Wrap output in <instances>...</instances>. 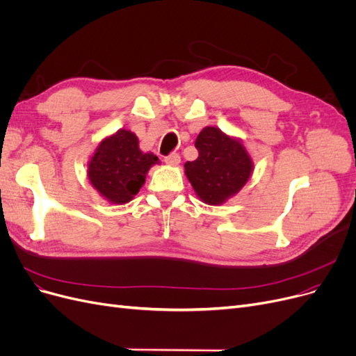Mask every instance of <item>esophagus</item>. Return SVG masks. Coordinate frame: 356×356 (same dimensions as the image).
<instances>
[{
  "instance_id": "34e87169",
  "label": "esophagus",
  "mask_w": 356,
  "mask_h": 356,
  "mask_svg": "<svg viewBox=\"0 0 356 356\" xmlns=\"http://www.w3.org/2000/svg\"><path fill=\"white\" fill-rule=\"evenodd\" d=\"M165 163H167L168 165H179V164H180V155L176 154V152L170 154L168 156H165Z\"/></svg>"
}]
</instances>
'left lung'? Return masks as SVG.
I'll list each match as a JSON object with an SVG mask.
<instances>
[{
    "instance_id": "1",
    "label": "left lung",
    "mask_w": 356,
    "mask_h": 356,
    "mask_svg": "<svg viewBox=\"0 0 356 356\" xmlns=\"http://www.w3.org/2000/svg\"><path fill=\"white\" fill-rule=\"evenodd\" d=\"M195 147L200 155L185 164V175L202 202L220 205L246 185L254 163L239 139L208 126L196 138Z\"/></svg>"
}]
</instances>
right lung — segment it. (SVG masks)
<instances>
[{
    "label": "right lung",
    "mask_w": 356,
    "mask_h": 356,
    "mask_svg": "<svg viewBox=\"0 0 356 356\" xmlns=\"http://www.w3.org/2000/svg\"><path fill=\"white\" fill-rule=\"evenodd\" d=\"M156 163V155L139 149L134 131L120 129L99 142L88 164V177L105 200L122 205L134 200Z\"/></svg>",
    "instance_id": "1"
}]
</instances>
